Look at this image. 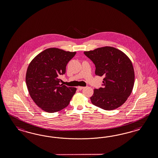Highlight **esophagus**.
I'll return each instance as SVG.
<instances>
[{"label": "esophagus", "instance_id": "esophagus-1", "mask_svg": "<svg viewBox=\"0 0 158 158\" xmlns=\"http://www.w3.org/2000/svg\"><path fill=\"white\" fill-rule=\"evenodd\" d=\"M77 89L78 90H82L83 88H84V87H81V86H78L77 87Z\"/></svg>", "mask_w": 158, "mask_h": 158}]
</instances>
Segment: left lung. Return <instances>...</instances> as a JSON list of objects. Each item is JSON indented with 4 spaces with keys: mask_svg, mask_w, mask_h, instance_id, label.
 I'll return each instance as SVG.
<instances>
[{
    "mask_svg": "<svg viewBox=\"0 0 158 158\" xmlns=\"http://www.w3.org/2000/svg\"><path fill=\"white\" fill-rule=\"evenodd\" d=\"M84 54L94 64L96 75L104 77L102 87L94 90L90 97L92 104L105 110L118 108L127 100L134 86L131 61L119 50L109 46Z\"/></svg>",
    "mask_w": 158,
    "mask_h": 158,
    "instance_id": "8db88e82",
    "label": "left lung"
}]
</instances>
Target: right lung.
<instances>
[{
  "instance_id": "right-lung-1",
  "label": "right lung",
  "mask_w": 158,
  "mask_h": 158,
  "mask_svg": "<svg viewBox=\"0 0 158 158\" xmlns=\"http://www.w3.org/2000/svg\"><path fill=\"white\" fill-rule=\"evenodd\" d=\"M77 52L49 48L39 53L29 64L26 83L30 96L42 110L54 113L69 105L77 88L60 85L59 77Z\"/></svg>"
}]
</instances>
